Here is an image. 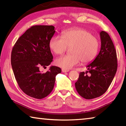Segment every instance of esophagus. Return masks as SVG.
<instances>
[{
  "label": "esophagus",
  "instance_id": "1",
  "mask_svg": "<svg viewBox=\"0 0 126 126\" xmlns=\"http://www.w3.org/2000/svg\"><path fill=\"white\" fill-rule=\"evenodd\" d=\"M62 72H63V73H65V72H68V71H69V70L62 69Z\"/></svg>",
  "mask_w": 126,
  "mask_h": 126
}]
</instances>
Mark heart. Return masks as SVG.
<instances>
[{"mask_svg":"<svg viewBox=\"0 0 126 126\" xmlns=\"http://www.w3.org/2000/svg\"><path fill=\"white\" fill-rule=\"evenodd\" d=\"M99 46L98 38L83 28L65 30L62 37L54 35L49 42L50 50L56 54H63L71 47V54L62 55L55 61L57 65L67 70L78 64L80 61L83 63L93 61L98 53Z\"/></svg>","mask_w":126,"mask_h":126,"instance_id":"obj_1","label":"heart"}]
</instances>
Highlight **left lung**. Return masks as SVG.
<instances>
[{
	"instance_id": "1",
	"label": "left lung",
	"mask_w": 126,
	"mask_h": 126,
	"mask_svg": "<svg viewBox=\"0 0 126 126\" xmlns=\"http://www.w3.org/2000/svg\"><path fill=\"white\" fill-rule=\"evenodd\" d=\"M100 37L101 48L99 54L87 66L88 71L80 72L75 83L77 92L86 99L103 94L111 84L117 69L116 50L111 38L104 31L100 32Z\"/></svg>"
}]
</instances>
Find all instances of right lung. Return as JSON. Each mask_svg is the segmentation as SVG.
I'll return each mask as SVG.
<instances>
[{
  "label": "right lung",
  "instance_id": "1",
  "mask_svg": "<svg viewBox=\"0 0 126 126\" xmlns=\"http://www.w3.org/2000/svg\"><path fill=\"white\" fill-rule=\"evenodd\" d=\"M55 32L53 25H34L19 38L12 49L11 64L16 82L23 92L34 98L49 94L55 76L61 73L56 66H51L46 73L40 71L53 61L49 42Z\"/></svg>",
  "mask_w": 126,
  "mask_h": 126
}]
</instances>
